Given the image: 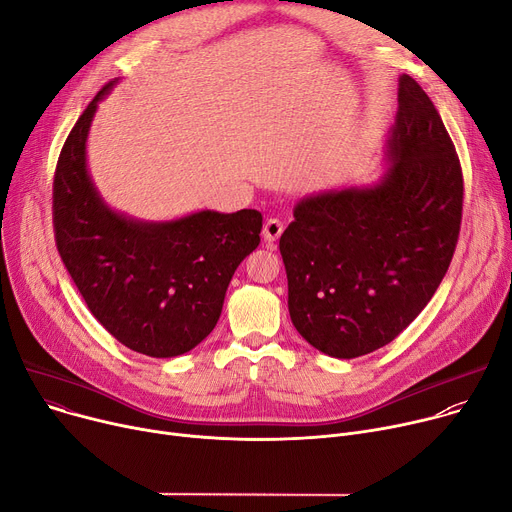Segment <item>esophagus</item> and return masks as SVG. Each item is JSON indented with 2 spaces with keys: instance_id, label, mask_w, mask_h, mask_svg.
<instances>
[{
  "instance_id": "1",
  "label": "esophagus",
  "mask_w": 512,
  "mask_h": 512,
  "mask_svg": "<svg viewBox=\"0 0 512 512\" xmlns=\"http://www.w3.org/2000/svg\"><path fill=\"white\" fill-rule=\"evenodd\" d=\"M284 232V222L277 220V218H267L265 220V226H263V239L267 243H275L277 239L282 237Z\"/></svg>"
}]
</instances>
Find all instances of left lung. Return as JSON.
Segmentation results:
<instances>
[{
  "mask_svg": "<svg viewBox=\"0 0 512 512\" xmlns=\"http://www.w3.org/2000/svg\"><path fill=\"white\" fill-rule=\"evenodd\" d=\"M384 157L376 183L304 196L280 239L294 327L337 359L394 341L437 292L459 237V159L408 75Z\"/></svg>",
  "mask_w": 512,
  "mask_h": 512,
  "instance_id": "left-lung-1",
  "label": "left lung"
}]
</instances>
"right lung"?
<instances>
[{
    "label": "right lung",
    "instance_id": "add662e5",
    "mask_svg": "<svg viewBox=\"0 0 512 512\" xmlns=\"http://www.w3.org/2000/svg\"><path fill=\"white\" fill-rule=\"evenodd\" d=\"M104 85L63 145L53 183L59 255L89 312L128 349L177 357L216 327L228 284L259 245L257 210H200L175 220H136L110 208L87 169V136Z\"/></svg>",
    "mask_w": 512,
    "mask_h": 512
}]
</instances>
